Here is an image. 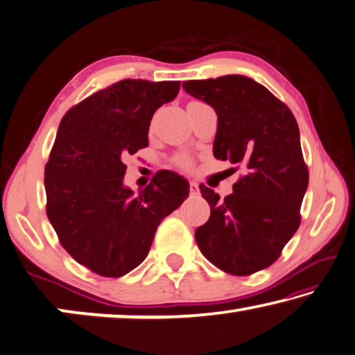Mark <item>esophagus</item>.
Returning <instances> with one entry per match:
<instances>
[{"mask_svg": "<svg viewBox=\"0 0 355 355\" xmlns=\"http://www.w3.org/2000/svg\"><path fill=\"white\" fill-rule=\"evenodd\" d=\"M190 191H191V195H198L200 193V185L196 184L195 181H191L190 182Z\"/></svg>", "mask_w": 355, "mask_h": 355, "instance_id": "1", "label": "esophagus"}]
</instances>
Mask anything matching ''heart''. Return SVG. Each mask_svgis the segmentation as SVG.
Listing matches in <instances>:
<instances>
[{"instance_id":"b5f03b06","label":"heart","mask_w":355,"mask_h":355,"mask_svg":"<svg viewBox=\"0 0 355 355\" xmlns=\"http://www.w3.org/2000/svg\"><path fill=\"white\" fill-rule=\"evenodd\" d=\"M196 102H198V101H191L190 103H196ZM190 103H189V105H190ZM178 164L181 165V166H185V168H187V166H190L191 162H190V159H187V157H179V159H178Z\"/></svg>"}]
</instances>
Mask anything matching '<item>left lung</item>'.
Masks as SVG:
<instances>
[{
	"label": "left lung",
	"mask_w": 355,
	"mask_h": 355,
	"mask_svg": "<svg viewBox=\"0 0 355 355\" xmlns=\"http://www.w3.org/2000/svg\"><path fill=\"white\" fill-rule=\"evenodd\" d=\"M182 88L216 110L214 157L245 171L225 200L200 185L211 217L196 228V243L226 274L252 275L275 263L300 225L309 168L297 121L269 89L243 75L189 80Z\"/></svg>",
	"instance_id": "8db88e82"
}]
</instances>
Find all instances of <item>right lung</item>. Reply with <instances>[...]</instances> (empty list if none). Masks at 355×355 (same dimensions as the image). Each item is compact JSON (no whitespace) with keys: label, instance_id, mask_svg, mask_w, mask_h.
I'll use <instances>...</instances> for the list:
<instances>
[{"label":"right lung","instance_id":"obj_1","mask_svg":"<svg viewBox=\"0 0 355 355\" xmlns=\"http://www.w3.org/2000/svg\"><path fill=\"white\" fill-rule=\"evenodd\" d=\"M179 88L121 80L61 119L45 165L46 217L66 252L97 275L118 278L141 264L157 226L189 196L187 179L168 170L138 195L124 185L123 159L148 146L150 119Z\"/></svg>","mask_w":355,"mask_h":355}]
</instances>
